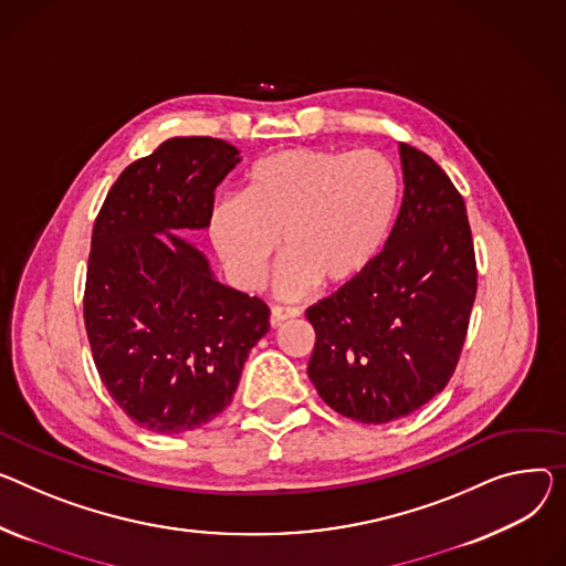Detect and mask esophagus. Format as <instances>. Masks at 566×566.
Instances as JSON below:
<instances>
[{
  "mask_svg": "<svg viewBox=\"0 0 566 566\" xmlns=\"http://www.w3.org/2000/svg\"><path fill=\"white\" fill-rule=\"evenodd\" d=\"M297 316H300V310H297V307H280V305L271 307V325H273V327L282 325V323L289 321V318H297Z\"/></svg>",
  "mask_w": 566,
  "mask_h": 566,
  "instance_id": "1",
  "label": "esophagus"
}]
</instances>
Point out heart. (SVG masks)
<instances>
[{
    "mask_svg": "<svg viewBox=\"0 0 566 566\" xmlns=\"http://www.w3.org/2000/svg\"><path fill=\"white\" fill-rule=\"evenodd\" d=\"M398 207V175L375 149L289 147L245 172L243 196L218 198L207 218L224 273L256 289L280 239L275 291L300 297L318 282L344 286L380 254Z\"/></svg>",
    "mask_w": 566,
    "mask_h": 566,
    "instance_id": "b5f03b06",
    "label": "heart"
}]
</instances>
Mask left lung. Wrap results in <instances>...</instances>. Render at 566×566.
I'll return each instance as SVG.
<instances>
[{
    "label": "left lung",
    "mask_w": 566,
    "mask_h": 566,
    "mask_svg": "<svg viewBox=\"0 0 566 566\" xmlns=\"http://www.w3.org/2000/svg\"><path fill=\"white\" fill-rule=\"evenodd\" d=\"M402 205L385 250L353 282L307 310L310 380L359 423H389L448 385L478 291L464 198L421 149L400 143Z\"/></svg>",
    "instance_id": "1"
}]
</instances>
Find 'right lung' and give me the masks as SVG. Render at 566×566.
Here are the masks:
<instances>
[{"instance_id": "right-lung-1", "label": "right lung", "mask_w": 566, "mask_h": 566, "mask_svg": "<svg viewBox=\"0 0 566 566\" xmlns=\"http://www.w3.org/2000/svg\"><path fill=\"white\" fill-rule=\"evenodd\" d=\"M239 149L170 138L129 164L95 218L84 323L99 378L140 428L196 430L232 402L248 353L269 332L259 297L220 284L179 230H205Z\"/></svg>"}]
</instances>
